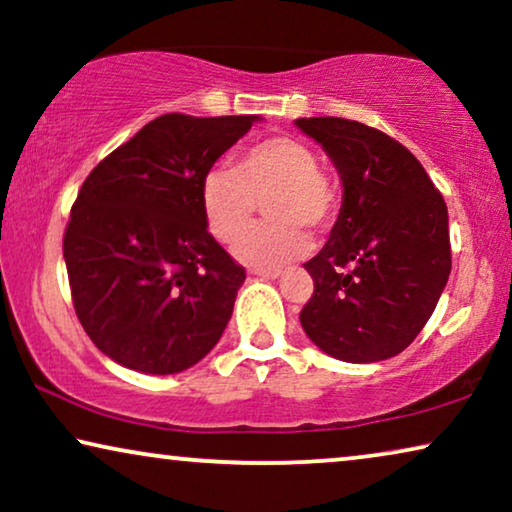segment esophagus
Returning a JSON list of instances; mask_svg holds the SVG:
<instances>
[{"mask_svg":"<svg viewBox=\"0 0 512 512\" xmlns=\"http://www.w3.org/2000/svg\"><path fill=\"white\" fill-rule=\"evenodd\" d=\"M251 275H256V277H263V279H277L279 275H282V272L279 270H251Z\"/></svg>","mask_w":512,"mask_h":512,"instance_id":"esophagus-1","label":"esophagus"}]
</instances>
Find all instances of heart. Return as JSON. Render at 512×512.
<instances>
[{
  "label": "heart",
  "instance_id": "obj_1",
  "mask_svg": "<svg viewBox=\"0 0 512 512\" xmlns=\"http://www.w3.org/2000/svg\"><path fill=\"white\" fill-rule=\"evenodd\" d=\"M319 156L296 137H268L247 146L235 170L212 167L200 184L207 228L223 244L235 242L268 199L273 221L245 234L235 244L237 261L256 270H279L305 256L310 240L303 230L324 233L338 212V186L319 170Z\"/></svg>",
  "mask_w": 512,
  "mask_h": 512
}]
</instances>
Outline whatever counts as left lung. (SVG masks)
Listing matches in <instances>:
<instances>
[{
  "instance_id": "obj_1",
  "label": "left lung",
  "mask_w": 512,
  "mask_h": 512,
  "mask_svg": "<svg viewBox=\"0 0 512 512\" xmlns=\"http://www.w3.org/2000/svg\"><path fill=\"white\" fill-rule=\"evenodd\" d=\"M342 181L331 237L305 263L314 293L307 338L333 359L401 354L436 310L452 270L447 205L422 163L384 132L347 118H298Z\"/></svg>"
}]
</instances>
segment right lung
<instances>
[{
	"mask_svg": "<svg viewBox=\"0 0 512 512\" xmlns=\"http://www.w3.org/2000/svg\"><path fill=\"white\" fill-rule=\"evenodd\" d=\"M256 121L158 116L83 181L62 240L74 310L123 368L181 373L228 326L247 275L209 235L200 184Z\"/></svg>",
	"mask_w": 512,
	"mask_h": 512,
	"instance_id": "add662e5",
	"label": "right lung"
}]
</instances>
